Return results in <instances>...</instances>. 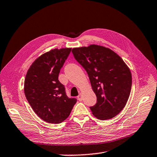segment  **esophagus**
<instances>
[{"instance_id": "esophagus-1", "label": "esophagus", "mask_w": 157, "mask_h": 157, "mask_svg": "<svg viewBox=\"0 0 157 157\" xmlns=\"http://www.w3.org/2000/svg\"><path fill=\"white\" fill-rule=\"evenodd\" d=\"M78 100L79 101H82V95L81 94H79V95L78 96Z\"/></svg>"}]
</instances>
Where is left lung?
<instances>
[{
    "mask_svg": "<svg viewBox=\"0 0 157 157\" xmlns=\"http://www.w3.org/2000/svg\"><path fill=\"white\" fill-rule=\"evenodd\" d=\"M75 59L88 74L97 103L90 107L101 120L114 118L125 107L132 87L129 67L117 53L98 45L73 48Z\"/></svg>",
    "mask_w": 157,
    "mask_h": 157,
    "instance_id": "left-lung-1",
    "label": "left lung"
}]
</instances>
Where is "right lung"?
I'll return each instance as SVG.
<instances>
[{"mask_svg":"<svg viewBox=\"0 0 157 157\" xmlns=\"http://www.w3.org/2000/svg\"><path fill=\"white\" fill-rule=\"evenodd\" d=\"M71 48L52 49L35 60L28 70L24 83L25 96L40 118L52 124L63 122L75 104L69 98L58 76Z\"/></svg>","mask_w":157,"mask_h":157,"instance_id":"1","label":"right lung"}]
</instances>
